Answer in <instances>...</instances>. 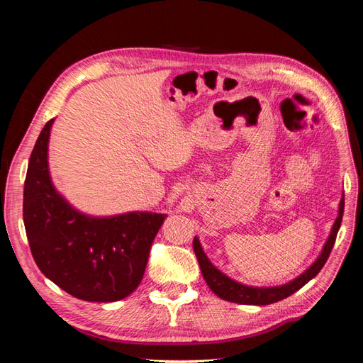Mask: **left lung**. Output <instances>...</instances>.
Returning <instances> with one entry per match:
<instances>
[{"mask_svg":"<svg viewBox=\"0 0 363 363\" xmlns=\"http://www.w3.org/2000/svg\"><path fill=\"white\" fill-rule=\"evenodd\" d=\"M342 215H344V195L339 201L337 218L335 219L330 235H328L320 256H318L312 265L304 272H301L298 277H295L294 280L284 284H280V286H248V284L230 279L223 271H219L211 260H208L206 252L203 251L200 239L196 236L194 238V251H195L196 259H199L200 269L206 283L208 284V288L219 296V298H223L225 301H232V303H239V304L267 306L271 303H277L283 298H288L289 295L301 289L307 281H311L316 274L323 269L324 263L327 262L328 256H330V251L335 245L336 235L339 232L340 223H342Z\"/></svg>","mask_w":363,"mask_h":363,"instance_id":"obj_1","label":"left lung"}]
</instances>
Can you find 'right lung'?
I'll list each match as a JSON object with an SVG mask.
<instances>
[{
    "mask_svg": "<svg viewBox=\"0 0 363 363\" xmlns=\"http://www.w3.org/2000/svg\"><path fill=\"white\" fill-rule=\"evenodd\" d=\"M52 123L40 131L24 183L23 215L33 259L43 276L75 298L123 300L144 277L152 239L167 215L136 211L91 216L77 211L50 175Z\"/></svg>",
    "mask_w": 363,
    "mask_h": 363,
    "instance_id": "add662e5",
    "label": "right lung"
}]
</instances>
